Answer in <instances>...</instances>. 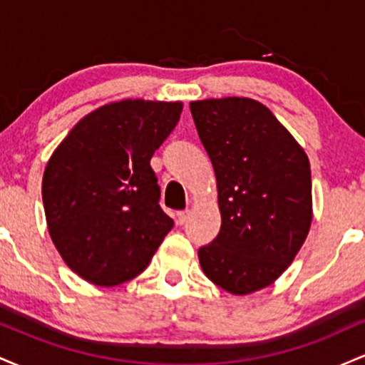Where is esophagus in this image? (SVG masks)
Masks as SVG:
<instances>
[{
	"instance_id": "1",
	"label": "esophagus",
	"mask_w": 365,
	"mask_h": 365,
	"mask_svg": "<svg viewBox=\"0 0 365 365\" xmlns=\"http://www.w3.org/2000/svg\"><path fill=\"white\" fill-rule=\"evenodd\" d=\"M188 220V211L185 209V211H178L177 212V223L178 225H185Z\"/></svg>"
}]
</instances>
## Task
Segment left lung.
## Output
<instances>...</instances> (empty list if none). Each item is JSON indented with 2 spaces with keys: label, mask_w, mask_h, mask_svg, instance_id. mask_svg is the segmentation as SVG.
Instances as JSON below:
<instances>
[{
  "label": "left lung",
  "mask_w": 365,
  "mask_h": 365,
  "mask_svg": "<svg viewBox=\"0 0 365 365\" xmlns=\"http://www.w3.org/2000/svg\"><path fill=\"white\" fill-rule=\"evenodd\" d=\"M215 168L221 230L200 247L204 274L233 295L269 287L290 266L312 221L307 154L264 104L249 98L190 103Z\"/></svg>",
  "instance_id": "left-lung-1"
}]
</instances>
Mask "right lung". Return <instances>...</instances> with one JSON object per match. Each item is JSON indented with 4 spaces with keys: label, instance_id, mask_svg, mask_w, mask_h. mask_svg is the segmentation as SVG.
I'll return each mask as SVG.
<instances>
[{
    "label": "right lung",
    "instance_id": "add662e5",
    "mask_svg": "<svg viewBox=\"0 0 365 365\" xmlns=\"http://www.w3.org/2000/svg\"><path fill=\"white\" fill-rule=\"evenodd\" d=\"M182 103L125 99L89 113L53 153L43 177L49 235L86 282L139 276L173 220L159 206L154 150L177 127Z\"/></svg>",
    "mask_w": 365,
    "mask_h": 365
}]
</instances>
